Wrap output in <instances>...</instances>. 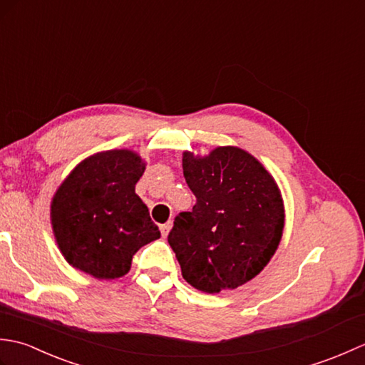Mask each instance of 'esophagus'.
<instances>
[{
	"label": "esophagus",
	"mask_w": 365,
	"mask_h": 365,
	"mask_svg": "<svg viewBox=\"0 0 365 365\" xmlns=\"http://www.w3.org/2000/svg\"><path fill=\"white\" fill-rule=\"evenodd\" d=\"M160 230H161V235L166 238V237H168V234H169V230H170V222L161 224V226H160Z\"/></svg>",
	"instance_id": "esophagus-1"
}]
</instances>
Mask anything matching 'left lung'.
Listing matches in <instances>:
<instances>
[{
	"mask_svg": "<svg viewBox=\"0 0 365 365\" xmlns=\"http://www.w3.org/2000/svg\"><path fill=\"white\" fill-rule=\"evenodd\" d=\"M183 175L196 204L175 216L168 242L195 289L220 293L251 281L273 257L284 230L274 178L251 153L216 147L183 153Z\"/></svg>",
	"mask_w": 365,
	"mask_h": 365,
	"instance_id": "obj_1",
	"label": "left lung"
}]
</instances>
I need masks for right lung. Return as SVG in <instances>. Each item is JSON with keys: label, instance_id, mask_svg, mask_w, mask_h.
Wrapping results in <instances>:
<instances>
[{"label": "right lung", "instance_id": "add662e5", "mask_svg": "<svg viewBox=\"0 0 365 365\" xmlns=\"http://www.w3.org/2000/svg\"><path fill=\"white\" fill-rule=\"evenodd\" d=\"M145 163L138 153L106 150L83 160L51 202L54 238L66 260L97 279L127 274L139 247L160 238L135 192Z\"/></svg>", "mask_w": 365, "mask_h": 365}]
</instances>
